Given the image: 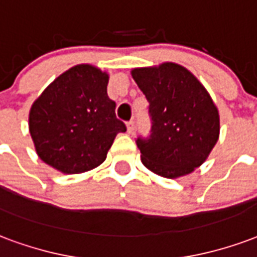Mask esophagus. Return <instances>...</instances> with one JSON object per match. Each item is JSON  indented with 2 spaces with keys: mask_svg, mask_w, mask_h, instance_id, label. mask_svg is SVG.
<instances>
[{
  "mask_svg": "<svg viewBox=\"0 0 257 257\" xmlns=\"http://www.w3.org/2000/svg\"><path fill=\"white\" fill-rule=\"evenodd\" d=\"M126 128H128L129 134H132V132H134V129H135V121H134V119H131V121H128V122H126Z\"/></svg>",
  "mask_w": 257,
  "mask_h": 257,
  "instance_id": "1",
  "label": "esophagus"
}]
</instances>
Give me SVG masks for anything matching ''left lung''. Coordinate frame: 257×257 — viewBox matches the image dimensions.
Wrapping results in <instances>:
<instances>
[{"label":"left lung","instance_id":"obj_1","mask_svg":"<svg viewBox=\"0 0 257 257\" xmlns=\"http://www.w3.org/2000/svg\"><path fill=\"white\" fill-rule=\"evenodd\" d=\"M132 77L150 104V136L136 139L143 165L168 179L189 175L219 139V111L208 90L176 63L134 68Z\"/></svg>","mask_w":257,"mask_h":257}]
</instances>
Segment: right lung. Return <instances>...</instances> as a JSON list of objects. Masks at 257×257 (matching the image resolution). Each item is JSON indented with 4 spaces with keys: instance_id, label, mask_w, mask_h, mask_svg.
I'll return each instance as SVG.
<instances>
[{
    "instance_id": "obj_1",
    "label": "right lung",
    "mask_w": 257,
    "mask_h": 257,
    "mask_svg": "<svg viewBox=\"0 0 257 257\" xmlns=\"http://www.w3.org/2000/svg\"><path fill=\"white\" fill-rule=\"evenodd\" d=\"M108 74L78 64L53 81L31 106L29 129L42 161L73 175L99 167L119 132L115 101L107 96Z\"/></svg>"
}]
</instances>
